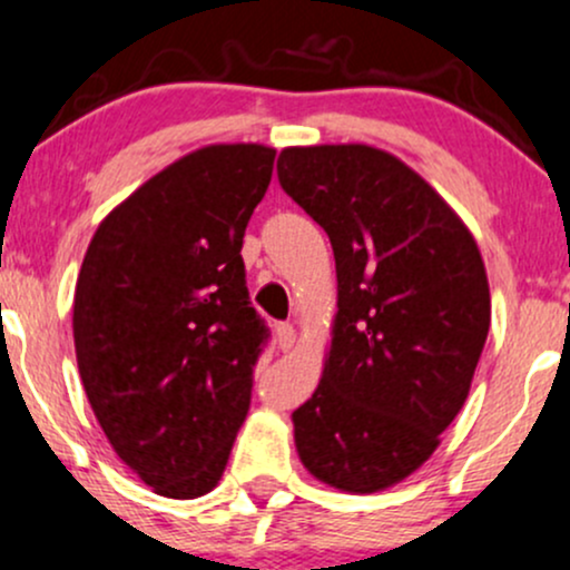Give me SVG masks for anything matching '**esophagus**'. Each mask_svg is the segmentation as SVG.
<instances>
[{"mask_svg": "<svg viewBox=\"0 0 570 570\" xmlns=\"http://www.w3.org/2000/svg\"><path fill=\"white\" fill-rule=\"evenodd\" d=\"M277 345L279 351H293V345H296V328L291 326V323H283V326L277 328Z\"/></svg>", "mask_w": 570, "mask_h": 570, "instance_id": "obj_1", "label": "esophagus"}]
</instances>
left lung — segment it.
<instances>
[{
    "instance_id": "obj_1",
    "label": "left lung",
    "mask_w": 570,
    "mask_h": 570,
    "mask_svg": "<svg viewBox=\"0 0 570 570\" xmlns=\"http://www.w3.org/2000/svg\"><path fill=\"white\" fill-rule=\"evenodd\" d=\"M277 176L336 261L332 347L293 410L298 459L342 492H381L434 454L470 394L492 321L479 244L430 181L375 146H287Z\"/></svg>"
}]
</instances>
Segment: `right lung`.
<instances>
[{"instance_id": "right-lung-1", "label": "right lung", "mask_w": 570, "mask_h": 570, "mask_svg": "<svg viewBox=\"0 0 570 570\" xmlns=\"http://www.w3.org/2000/svg\"><path fill=\"white\" fill-rule=\"evenodd\" d=\"M263 144H212L144 181L100 223L72 302L89 405L111 449L163 498L223 479L268 332L242 242L272 181Z\"/></svg>"}]
</instances>
